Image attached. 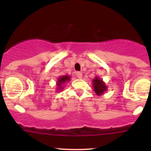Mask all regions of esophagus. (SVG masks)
I'll list each match as a JSON object with an SVG mask.
<instances>
[{
  "instance_id": "1",
  "label": "esophagus",
  "mask_w": 151,
  "mask_h": 151,
  "mask_svg": "<svg viewBox=\"0 0 151 151\" xmlns=\"http://www.w3.org/2000/svg\"><path fill=\"white\" fill-rule=\"evenodd\" d=\"M76 75H77V77H78L79 79H81L82 77H83V74H82L81 72H80V71H78V72H77V74H76Z\"/></svg>"
}]
</instances>
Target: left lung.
<instances>
[{
	"instance_id": "left-lung-1",
	"label": "left lung",
	"mask_w": 151,
	"mask_h": 151,
	"mask_svg": "<svg viewBox=\"0 0 151 151\" xmlns=\"http://www.w3.org/2000/svg\"><path fill=\"white\" fill-rule=\"evenodd\" d=\"M93 87L95 93L98 96H101L104 94L107 91V86L101 79H100L98 76L93 80Z\"/></svg>"
}]
</instances>
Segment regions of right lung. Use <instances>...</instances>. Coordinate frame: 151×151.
I'll return each instance as SVG.
<instances>
[{
    "label": "right lung",
    "instance_id": "obj_1",
    "mask_svg": "<svg viewBox=\"0 0 151 151\" xmlns=\"http://www.w3.org/2000/svg\"><path fill=\"white\" fill-rule=\"evenodd\" d=\"M71 80V76L69 75H62L58 78L57 82H56V85H57V92L61 91L63 89V87H65V84Z\"/></svg>",
    "mask_w": 151,
    "mask_h": 151
}]
</instances>
